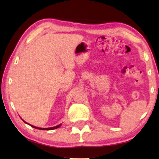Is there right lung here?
Segmentation results:
<instances>
[{"mask_svg":"<svg viewBox=\"0 0 159 159\" xmlns=\"http://www.w3.org/2000/svg\"><path fill=\"white\" fill-rule=\"evenodd\" d=\"M24 121V120H23ZM25 122V121H24ZM25 123H26V122H25ZM28 124V123H27ZM30 125V124H29ZM30 126L33 127V128H35V129H40V130H53V129H57V128H59L60 126L61 125V124H60V125H57V126H54V127H51V128H39V127H36L34 126V125H30Z\"/></svg>","mask_w":159,"mask_h":159,"instance_id":"1","label":"right lung"}]
</instances>
